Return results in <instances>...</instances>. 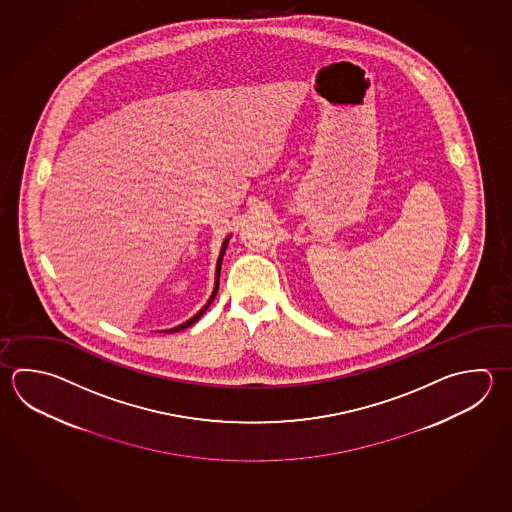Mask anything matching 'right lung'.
Returning a JSON list of instances; mask_svg holds the SVG:
<instances>
[{"label": "right lung", "instance_id": "right-lung-1", "mask_svg": "<svg viewBox=\"0 0 512 512\" xmlns=\"http://www.w3.org/2000/svg\"><path fill=\"white\" fill-rule=\"evenodd\" d=\"M228 242H230V237H226V239H224V242H222L221 255H219V259H217V268H215V286H213L212 297H210V300L206 302V306H204V308L201 309L199 313H195L192 319L186 320L184 324H181V326H177V328L168 329L166 333H175V331H181V329L188 328V326H192V324H195L197 320L201 319V315H203L204 311L208 309V306L212 304L213 299H215V295H217V290H219V275H221L222 257H224V251H226V248H228Z\"/></svg>", "mask_w": 512, "mask_h": 512}]
</instances>
